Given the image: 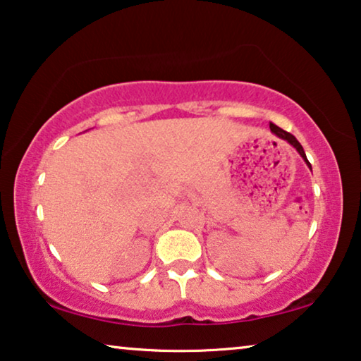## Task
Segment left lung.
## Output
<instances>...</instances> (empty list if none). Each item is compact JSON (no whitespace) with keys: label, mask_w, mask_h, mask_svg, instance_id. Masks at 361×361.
Returning <instances> with one entry per match:
<instances>
[{"label":"left lung","mask_w":361,"mask_h":361,"mask_svg":"<svg viewBox=\"0 0 361 361\" xmlns=\"http://www.w3.org/2000/svg\"><path fill=\"white\" fill-rule=\"evenodd\" d=\"M270 130L273 132V134H275L276 137H280V139H283V140H286L289 145H293L294 149L298 150V154L302 157V160L306 161V165L309 166V169H311V164H309V160H307V157H306V152H304V149H302V145L299 144L298 142V139L296 137H294L293 134H289V132H286V130H283L281 128H278L276 124H273V123H270Z\"/></svg>","instance_id":"8db88e82"}]
</instances>
